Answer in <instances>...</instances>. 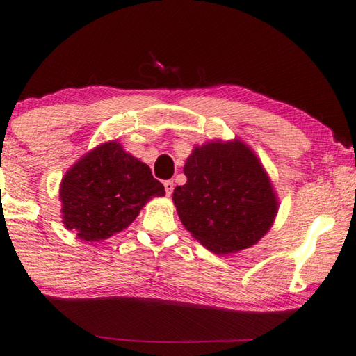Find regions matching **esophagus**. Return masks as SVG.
<instances>
[{
	"mask_svg": "<svg viewBox=\"0 0 356 356\" xmlns=\"http://www.w3.org/2000/svg\"><path fill=\"white\" fill-rule=\"evenodd\" d=\"M164 188H165V193L169 195H172V192H173V188H175V184H173V181L172 179H168V181H164Z\"/></svg>",
	"mask_w": 356,
	"mask_h": 356,
	"instance_id": "esophagus-1",
	"label": "esophagus"
}]
</instances>
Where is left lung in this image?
<instances>
[{
	"label": "left lung",
	"mask_w": 356,
	"mask_h": 356,
	"mask_svg": "<svg viewBox=\"0 0 356 356\" xmlns=\"http://www.w3.org/2000/svg\"><path fill=\"white\" fill-rule=\"evenodd\" d=\"M187 183L173 191L183 226L218 255L258 243L272 227L278 200L257 155L243 141L195 147L184 164Z\"/></svg>",
	"instance_id": "8db88e82"
}]
</instances>
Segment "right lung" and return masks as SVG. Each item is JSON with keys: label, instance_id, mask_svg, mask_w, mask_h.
<instances>
[{"label": "right lung", "instance_id": "1", "mask_svg": "<svg viewBox=\"0 0 356 356\" xmlns=\"http://www.w3.org/2000/svg\"><path fill=\"white\" fill-rule=\"evenodd\" d=\"M164 186L117 141L104 143L63 178V222L84 241H101L129 227L143 206L163 197Z\"/></svg>", "mask_w": 356, "mask_h": 356}]
</instances>
